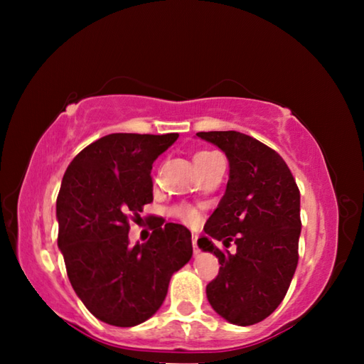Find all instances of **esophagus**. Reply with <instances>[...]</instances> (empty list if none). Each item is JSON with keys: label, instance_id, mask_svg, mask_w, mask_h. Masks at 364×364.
Wrapping results in <instances>:
<instances>
[{"label": "esophagus", "instance_id": "obj_1", "mask_svg": "<svg viewBox=\"0 0 364 364\" xmlns=\"http://www.w3.org/2000/svg\"><path fill=\"white\" fill-rule=\"evenodd\" d=\"M193 247H194V255H199V247H197V234H193Z\"/></svg>", "mask_w": 364, "mask_h": 364}]
</instances>
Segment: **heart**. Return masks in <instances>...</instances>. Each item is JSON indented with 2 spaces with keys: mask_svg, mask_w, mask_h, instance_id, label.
<instances>
[{
  "mask_svg": "<svg viewBox=\"0 0 364 364\" xmlns=\"http://www.w3.org/2000/svg\"><path fill=\"white\" fill-rule=\"evenodd\" d=\"M217 156L218 154L212 151H197L193 157V162L196 165V168L199 170V173L207 167L208 162ZM175 213L178 215V218H181L186 225H196L197 221H199V213H197V210L193 207H186V205L178 207Z\"/></svg>",
  "mask_w": 364,
  "mask_h": 364,
  "instance_id": "obj_1",
  "label": "heart"
}]
</instances>
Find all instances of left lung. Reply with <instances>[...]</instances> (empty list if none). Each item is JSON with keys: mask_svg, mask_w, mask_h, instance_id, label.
<instances>
[{"mask_svg": "<svg viewBox=\"0 0 364 364\" xmlns=\"http://www.w3.org/2000/svg\"><path fill=\"white\" fill-rule=\"evenodd\" d=\"M197 136L225 152L230 180L197 245L220 262L207 299L228 323L250 326L268 318L284 299L299 262L300 193L278 152L239 132ZM237 244L223 255L214 242Z\"/></svg>", "mask_w": 364, "mask_h": 364, "instance_id": "8db88e82", "label": "left lung"}]
</instances>
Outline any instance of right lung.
<instances>
[{
  "label": "right lung",
  "instance_id": "add662e5",
  "mask_svg": "<svg viewBox=\"0 0 364 364\" xmlns=\"http://www.w3.org/2000/svg\"><path fill=\"white\" fill-rule=\"evenodd\" d=\"M178 133H112L67 167L56 217L58 247L73 291L102 323H144L167 297L173 273L193 257L188 228L157 218L146 244L130 245L132 215L152 202V164Z\"/></svg>",
  "mask_w": 364,
  "mask_h": 364
}]
</instances>
